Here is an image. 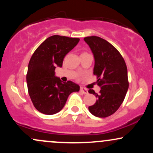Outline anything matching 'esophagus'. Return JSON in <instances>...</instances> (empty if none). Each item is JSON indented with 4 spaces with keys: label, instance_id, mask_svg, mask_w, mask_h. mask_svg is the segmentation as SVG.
<instances>
[{
    "label": "esophagus",
    "instance_id": "esophagus-1",
    "mask_svg": "<svg viewBox=\"0 0 153 153\" xmlns=\"http://www.w3.org/2000/svg\"><path fill=\"white\" fill-rule=\"evenodd\" d=\"M80 92H82L83 94H87L88 93V90L86 89V88H83V87H80Z\"/></svg>",
    "mask_w": 153,
    "mask_h": 153
}]
</instances>
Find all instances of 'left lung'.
<instances>
[{
  "instance_id": "8db88e82",
  "label": "left lung",
  "mask_w": 153,
  "mask_h": 153,
  "mask_svg": "<svg viewBox=\"0 0 153 153\" xmlns=\"http://www.w3.org/2000/svg\"><path fill=\"white\" fill-rule=\"evenodd\" d=\"M84 41L94 54V75L97 76V85L101 88L100 94L88 90L97 99L88 110L96 117H108L120 107L128 91L126 65L120 52L103 38L89 36L84 38Z\"/></svg>"
}]
</instances>
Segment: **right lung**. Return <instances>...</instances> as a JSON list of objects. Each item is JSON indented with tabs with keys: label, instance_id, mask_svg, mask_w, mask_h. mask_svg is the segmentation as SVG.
<instances>
[{
	"label": "right lung",
	"instance_id": "right-lung-1",
	"mask_svg": "<svg viewBox=\"0 0 153 153\" xmlns=\"http://www.w3.org/2000/svg\"><path fill=\"white\" fill-rule=\"evenodd\" d=\"M79 41V38L52 36L38 47L30 59L26 77L28 93L34 107L41 113H57L69 95L79 91L78 84L70 80L62 83L54 72L56 67H62L65 56Z\"/></svg>",
	"mask_w": 153,
	"mask_h": 153
}]
</instances>
